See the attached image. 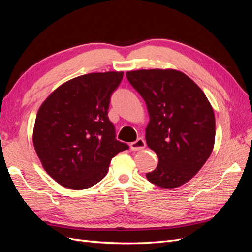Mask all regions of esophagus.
Here are the masks:
<instances>
[{
  "label": "esophagus",
  "instance_id": "1",
  "mask_svg": "<svg viewBox=\"0 0 252 252\" xmlns=\"http://www.w3.org/2000/svg\"><path fill=\"white\" fill-rule=\"evenodd\" d=\"M145 146H146V143H145V141H144L142 138H139L135 142H132V143L130 144V148H131V150H133V151L141 150V149L145 148Z\"/></svg>",
  "mask_w": 252,
  "mask_h": 252
}]
</instances>
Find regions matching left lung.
<instances>
[{
  "mask_svg": "<svg viewBox=\"0 0 252 252\" xmlns=\"http://www.w3.org/2000/svg\"><path fill=\"white\" fill-rule=\"evenodd\" d=\"M149 113L146 143L158 155L157 168L146 174L152 184L177 188L191 180L215 146L216 119L203 90L175 69L127 71Z\"/></svg>",
  "mask_w": 252,
  "mask_h": 252,
  "instance_id": "obj_1",
  "label": "left lung"
}]
</instances>
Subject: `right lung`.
<instances>
[{"label": "right lung", "mask_w": 252, "mask_h": 252, "mask_svg": "<svg viewBox=\"0 0 252 252\" xmlns=\"http://www.w3.org/2000/svg\"><path fill=\"white\" fill-rule=\"evenodd\" d=\"M124 72L80 75L59 86L37 111L32 142L43 168L60 185L74 190L95 185L111 158L128 149L116 139L108 119L110 96Z\"/></svg>", "instance_id": "add662e5"}]
</instances>
